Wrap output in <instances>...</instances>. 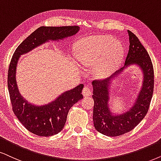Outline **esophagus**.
<instances>
[{"instance_id":"obj_1","label":"esophagus","mask_w":161,"mask_h":161,"mask_svg":"<svg viewBox=\"0 0 161 161\" xmlns=\"http://www.w3.org/2000/svg\"><path fill=\"white\" fill-rule=\"evenodd\" d=\"M82 94L84 97H89L91 95V90L89 86H85L82 90Z\"/></svg>"}]
</instances>
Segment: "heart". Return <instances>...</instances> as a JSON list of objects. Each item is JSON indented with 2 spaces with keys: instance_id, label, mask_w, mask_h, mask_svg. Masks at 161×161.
I'll return each instance as SVG.
<instances>
[{
  "instance_id": "heart-1",
  "label": "heart",
  "mask_w": 161,
  "mask_h": 161,
  "mask_svg": "<svg viewBox=\"0 0 161 161\" xmlns=\"http://www.w3.org/2000/svg\"><path fill=\"white\" fill-rule=\"evenodd\" d=\"M76 57L83 66L99 65V76H106L117 68L123 58L121 44L110 36H94L81 41L76 49Z\"/></svg>"
}]
</instances>
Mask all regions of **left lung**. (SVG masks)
I'll use <instances>...</instances> for the list:
<instances>
[{"label": "left lung", "mask_w": 161, "mask_h": 161, "mask_svg": "<svg viewBox=\"0 0 161 161\" xmlns=\"http://www.w3.org/2000/svg\"><path fill=\"white\" fill-rule=\"evenodd\" d=\"M129 36V49L125 58V66L135 63L141 68L144 75L143 88L134 107L125 114L114 116L108 107V83L112 77L117 76L123 68L113 76L103 80L93 81L94 100L93 119L95 129L103 135L117 137L134 129L143 119L149 108L154 91V68L149 55L133 32L128 30Z\"/></svg>", "instance_id": "left-lung-1"}]
</instances>
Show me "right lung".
I'll use <instances>...</instances> for the list:
<instances>
[{
  "mask_svg": "<svg viewBox=\"0 0 161 161\" xmlns=\"http://www.w3.org/2000/svg\"><path fill=\"white\" fill-rule=\"evenodd\" d=\"M78 26H41L28 36L19 46L10 61L7 85L12 109L21 123L28 131L40 137H49L62 131L67 120L69 110L83 98L82 84L62 93L56 100L44 105L33 106L24 100L18 91L15 70L21 54L44 43L47 40H57L74 36L79 31Z\"/></svg>",
  "mask_w": 161,
  "mask_h": 161,
  "instance_id": "obj_1",
  "label": "right lung"
}]
</instances>
